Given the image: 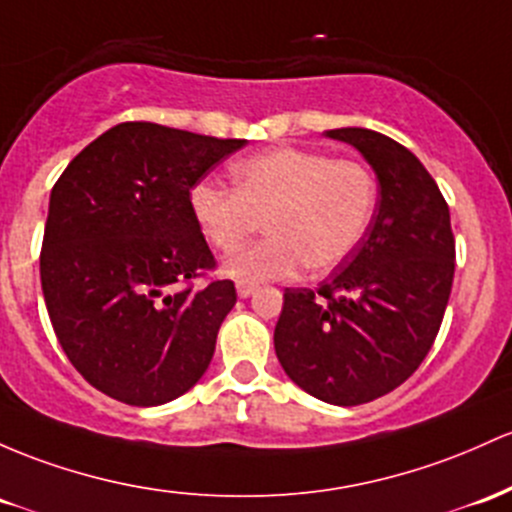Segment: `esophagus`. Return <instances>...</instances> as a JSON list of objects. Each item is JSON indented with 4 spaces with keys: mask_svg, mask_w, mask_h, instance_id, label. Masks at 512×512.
Wrapping results in <instances>:
<instances>
[{
    "mask_svg": "<svg viewBox=\"0 0 512 512\" xmlns=\"http://www.w3.org/2000/svg\"><path fill=\"white\" fill-rule=\"evenodd\" d=\"M235 289H238L240 299H247V296H250V294H255L257 286L250 284V282H238V284H235Z\"/></svg>",
    "mask_w": 512,
    "mask_h": 512,
    "instance_id": "obj_1",
    "label": "esophagus"
}]
</instances>
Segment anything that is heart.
Returning <instances> with one entry per match:
<instances>
[{"label": "heart", "mask_w": 512, "mask_h": 512, "mask_svg": "<svg viewBox=\"0 0 512 512\" xmlns=\"http://www.w3.org/2000/svg\"><path fill=\"white\" fill-rule=\"evenodd\" d=\"M379 184L364 162L303 148H277L233 167V189L196 182L189 211L223 255L238 250L265 221L267 238L226 262L228 277L260 284L294 277L306 265L330 272L367 235Z\"/></svg>", "instance_id": "heart-1"}]
</instances>
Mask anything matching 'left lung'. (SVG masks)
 <instances>
[{"label": "left lung", "mask_w": 512, "mask_h": 512, "mask_svg": "<svg viewBox=\"0 0 512 512\" xmlns=\"http://www.w3.org/2000/svg\"><path fill=\"white\" fill-rule=\"evenodd\" d=\"M379 179V206L359 247L316 289H286L274 328L284 372L333 406L401 386L437 338L454 279L449 206L411 150L369 128H335Z\"/></svg>", "instance_id": "1"}]
</instances>
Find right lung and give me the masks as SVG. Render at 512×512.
Here are the masks:
<instances>
[{"instance_id":"right-lung-1","label":"right lung","mask_w":512,"mask_h":512,"mask_svg":"<svg viewBox=\"0 0 512 512\" xmlns=\"http://www.w3.org/2000/svg\"><path fill=\"white\" fill-rule=\"evenodd\" d=\"M245 140L126 121L50 192L41 286L72 367L128 406H160L209 369L238 301L189 211V189ZM194 278H206L201 290Z\"/></svg>"}]
</instances>
